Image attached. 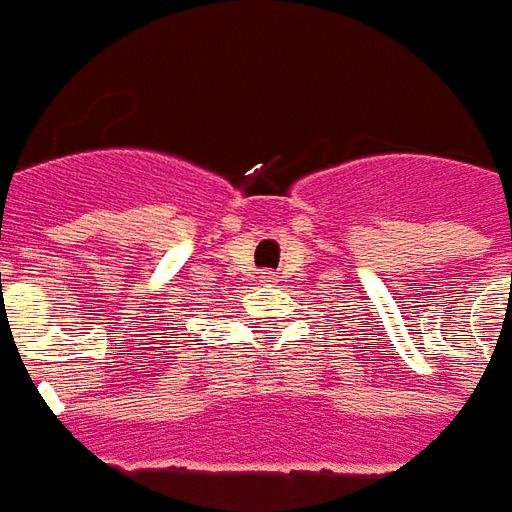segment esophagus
I'll list each match as a JSON object with an SVG mask.
<instances>
[{
	"mask_svg": "<svg viewBox=\"0 0 512 512\" xmlns=\"http://www.w3.org/2000/svg\"><path fill=\"white\" fill-rule=\"evenodd\" d=\"M259 278H261V283H264V286H272V283H275V278H272L270 272H261Z\"/></svg>",
	"mask_w": 512,
	"mask_h": 512,
	"instance_id": "esophagus-1",
	"label": "esophagus"
}]
</instances>
